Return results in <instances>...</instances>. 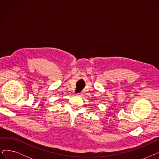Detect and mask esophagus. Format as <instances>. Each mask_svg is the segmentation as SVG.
<instances>
[{
	"instance_id": "34e87169",
	"label": "esophagus",
	"mask_w": 159,
	"mask_h": 159,
	"mask_svg": "<svg viewBox=\"0 0 159 159\" xmlns=\"http://www.w3.org/2000/svg\"><path fill=\"white\" fill-rule=\"evenodd\" d=\"M78 94V95H79V96H81L82 94V93H77Z\"/></svg>"
}]
</instances>
